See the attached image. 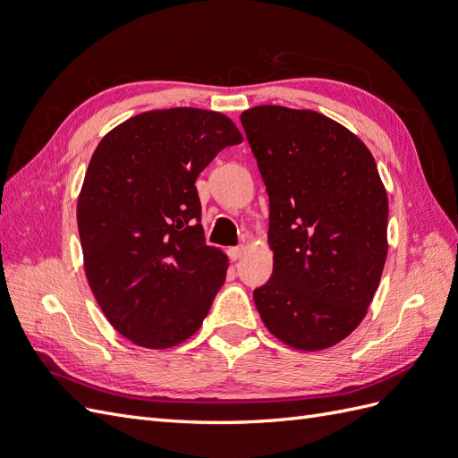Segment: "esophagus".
Returning <instances> with one entry per match:
<instances>
[{
  "label": "esophagus",
  "mask_w": 458,
  "mask_h": 458,
  "mask_svg": "<svg viewBox=\"0 0 458 458\" xmlns=\"http://www.w3.org/2000/svg\"><path fill=\"white\" fill-rule=\"evenodd\" d=\"M227 254H229V258H231L233 261H237V259H241L242 254H244V246H233V248H229Z\"/></svg>",
  "instance_id": "1"
}]
</instances>
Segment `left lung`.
I'll list each match as a JSON object with an SVG mask.
<instances>
[{
  "mask_svg": "<svg viewBox=\"0 0 458 458\" xmlns=\"http://www.w3.org/2000/svg\"><path fill=\"white\" fill-rule=\"evenodd\" d=\"M269 195L273 275L254 290L263 325L301 352L327 350L363 321L387 256V195L367 145L315 110L241 114Z\"/></svg>",
  "mask_w": 458,
  "mask_h": 458,
  "instance_id": "obj_1",
  "label": "left lung"
}]
</instances>
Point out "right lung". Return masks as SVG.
<instances>
[{
	"mask_svg": "<svg viewBox=\"0 0 458 458\" xmlns=\"http://www.w3.org/2000/svg\"><path fill=\"white\" fill-rule=\"evenodd\" d=\"M241 141L225 114L177 106L131 116L97 145L78 233L91 293L131 344L174 348L210 311L229 261L204 242L195 182L221 148Z\"/></svg>",
	"mask_w": 458,
	"mask_h": 458,
	"instance_id": "obj_1",
	"label": "right lung"
}]
</instances>
